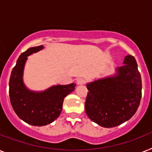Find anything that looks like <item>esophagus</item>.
<instances>
[{
    "label": "esophagus",
    "mask_w": 152,
    "mask_h": 152,
    "mask_svg": "<svg viewBox=\"0 0 152 152\" xmlns=\"http://www.w3.org/2000/svg\"><path fill=\"white\" fill-rule=\"evenodd\" d=\"M77 83V84L78 85H83V84H85L86 83V80L84 78H79L76 81Z\"/></svg>",
    "instance_id": "1"
}]
</instances>
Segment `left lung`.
<instances>
[{"label": "left lung", "mask_w": 152, "mask_h": 152, "mask_svg": "<svg viewBox=\"0 0 152 152\" xmlns=\"http://www.w3.org/2000/svg\"><path fill=\"white\" fill-rule=\"evenodd\" d=\"M123 63L116 76L87 85V116L103 127H115L129 120L140 104L142 83L136 59L129 55Z\"/></svg>", "instance_id": "obj_1"}]
</instances>
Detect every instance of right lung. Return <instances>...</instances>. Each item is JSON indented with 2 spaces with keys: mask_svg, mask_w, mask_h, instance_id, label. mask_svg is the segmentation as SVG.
<instances>
[{
  "mask_svg": "<svg viewBox=\"0 0 152 152\" xmlns=\"http://www.w3.org/2000/svg\"><path fill=\"white\" fill-rule=\"evenodd\" d=\"M43 45L29 48L22 53L13 68L9 80V97L16 115L33 126L48 125L59 116L64 98L74 91L76 84L58 85L44 92L27 90L23 82V72L27 56L41 50Z\"/></svg>",
  "mask_w": 152,
  "mask_h": 152,
  "instance_id": "1",
  "label": "right lung"
}]
</instances>
